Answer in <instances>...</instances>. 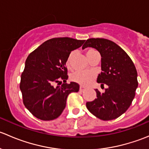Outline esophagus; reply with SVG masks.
Segmentation results:
<instances>
[{"instance_id":"1","label":"esophagus","mask_w":149,"mask_h":149,"mask_svg":"<svg viewBox=\"0 0 149 149\" xmlns=\"http://www.w3.org/2000/svg\"><path fill=\"white\" fill-rule=\"evenodd\" d=\"M84 90H85V88H84V87H82V86H81L80 88H79V91H80L81 92H83Z\"/></svg>"}]
</instances>
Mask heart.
Listing matches in <instances>:
<instances>
[{
	"instance_id": "heart-1",
	"label": "heart",
	"mask_w": 149,
	"mask_h": 149,
	"mask_svg": "<svg viewBox=\"0 0 149 149\" xmlns=\"http://www.w3.org/2000/svg\"><path fill=\"white\" fill-rule=\"evenodd\" d=\"M96 52L94 49H88L86 51V55L87 58L93 52ZM74 55V52H71L70 55L68 57V59L66 61V66L68 68H70L72 65V60ZM95 73L93 71H77L73 73L71 76V80L73 82L80 84L83 86H87L91 83L93 80L95 78Z\"/></svg>"
}]
</instances>
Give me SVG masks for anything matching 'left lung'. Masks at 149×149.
I'll return each mask as SVG.
<instances>
[{
	"label": "left lung",
	"mask_w": 149,
	"mask_h": 149,
	"mask_svg": "<svg viewBox=\"0 0 149 149\" xmlns=\"http://www.w3.org/2000/svg\"><path fill=\"white\" fill-rule=\"evenodd\" d=\"M93 47L101 55L102 72L97 82L107 85L104 93L96 89L97 98L86 102L91 114L102 120L118 118L126 112L131 104L138 87L137 70L127 53L111 40L91 38L82 47Z\"/></svg>",
	"instance_id": "8db88e82"
}]
</instances>
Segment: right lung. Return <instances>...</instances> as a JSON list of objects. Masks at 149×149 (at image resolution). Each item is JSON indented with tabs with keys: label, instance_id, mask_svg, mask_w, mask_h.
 I'll use <instances>...</instances> for the list:
<instances>
[{
	"label": "right lung",
	"instance_id": "obj_1",
	"mask_svg": "<svg viewBox=\"0 0 149 149\" xmlns=\"http://www.w3.org/2000/svg\"><path fill=\"white\" fill-rule=\"evenodd\" d=\"M84 42L69 37L52 38L29 55L20 89L24 104L34 117L42 120L56 119L65 109L68 94L79 91L78 84L65 83L68 78L65 63L70 52ZM62 80L64 83L59 86Z\"/></svg>",
	"mask_w": 149,
	"mask_h": 149
}]
</instances>
